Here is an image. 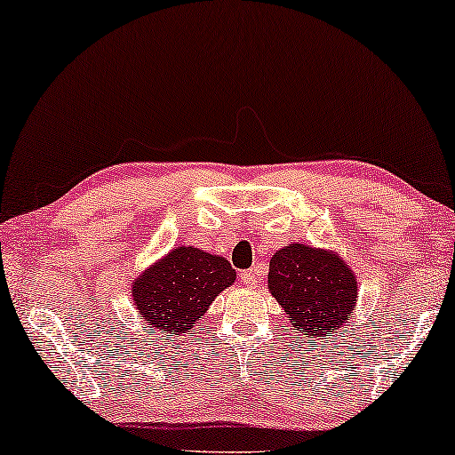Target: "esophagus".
Returning <instances> with one entry per match:
<instances>
[{
	"label": "esophagus",
	"instance_id": "obj_1",
	"mask_svg": "<svg viewBox=\"0 0 455 455\" xmlns=\"http://www.w3.org/2000/svg\"><path fill=\"white\" fill-rule=\"evenodd\" d=\"M240 279L248 285V288H257V285L260 283L259 267H257V269H251V271H242L240 273Z\"/></svg>",
	"mask_w": 455,
	"mask_h": 455
}]
</instances>
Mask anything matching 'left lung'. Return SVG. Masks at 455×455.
<instances>
[{
	"label": "left lung",
	"instance_id": "8db88e82",
	"mask_svg": "<svg viewBox=\"0 0 455 455\" xmlns=\"http://www.w3.org/2000/svg\"><path fill=\"white\" fill-rule=\"evenodd\" d=\"M269 291L288 321L307 338H323L350 321L356 275L335 252L288 244L271 257Z\"/></svg>",
	"mask_w": 455,
	"mask_h": 455
}]
</instances>
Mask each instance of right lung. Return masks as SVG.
<instances>
[{"instance_id": "1", "label": "right lung", "mask_w": 455, "mask_h": 455, "mask_svg": "<svg viewBox=\"0 0 455 455\" xmlns=\"http://www.w3.org/2000/svg\"><path fill=\"white\" fill-rule=\"evenodd\" d=\"M235 271L220 254L178 246L132 282L134 307L157 331L184 335L203 319Z\"/></svg>"}]
</instances>
